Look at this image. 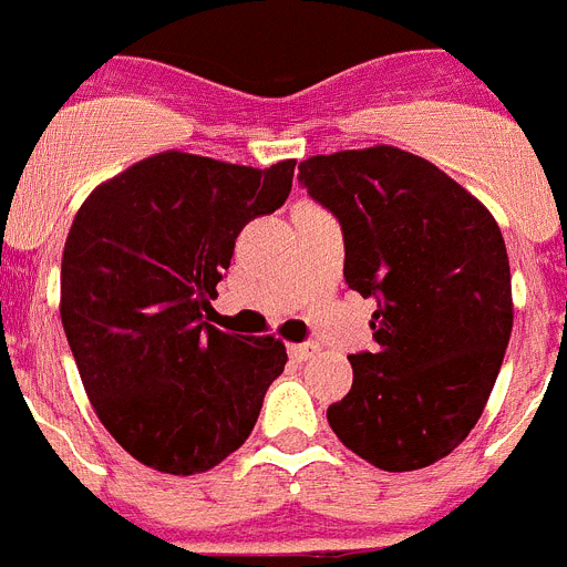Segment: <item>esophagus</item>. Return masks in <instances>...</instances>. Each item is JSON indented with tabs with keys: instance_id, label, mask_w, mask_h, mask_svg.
<instances>
[{
	"instance_id": "obj_1",
	"label": "esophagus",
	"mask_w": 567,
	"mask_h": 567,
	"mask_svg": "<svg viewBox=\"0 0 567 567\" xmlns=\"http://www.w3.org/2000/svg\"><path fill=\"white\" fill-rule=\"evenodd\" d=\"M319 348L313 342H299V344H288V357L297 359V362H308V359L317 353Z\"/></svg>"
}]
</instances>
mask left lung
Listing matches in <instances>:
<instances>
[{
    "instance_id": "obj_1",
    "label": "left lung",
    "mask_w": 567,
    "mask_h": 567,
    "mask_svg": "<svg viewBox=\"0 0 567 567\" xmlns=\"http://www.w3.org/2000/svg\"><path fill=\"white\" fill-rule=\"evenodd\" d=\"M299 185L337 216L344 282L377 299L373 342L328 408L344 447L416 471L465 440L514 328L511 265L488 208L422 156L391 145L299 162Z\"/></svg>"
}]
</instances>
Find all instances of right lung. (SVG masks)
<instances>
[{
  "label": "right lung",
  "instance_id": "add662e5",
  "mask_svg": "<svg viewBox=\"0 0 567 567\" xmlns=\"http://www.w3.org/2000/svg\"><path fill=\"white\" fill-rule=\"evenodd\" d=\"M293 159L167 151L100 185L62 254V328L93 411L142 465L190 476L243 445L288 353L205 322L250 219L282 208Z\"/></svg>",
  "mask_w": 567,
  "mask_h": 567
}]
</instances>
